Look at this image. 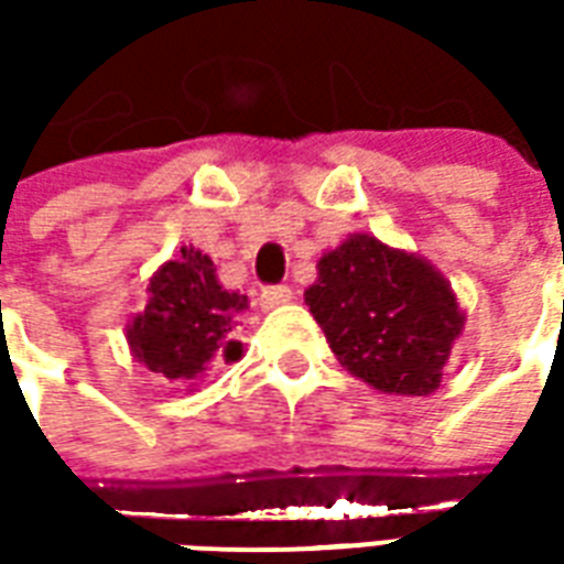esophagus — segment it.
<instances>
[{
    "mask_svg": "<svg viewBox=\"0 0 564 564\" xmlns=\"http://www.w3.org/2000/svg\"><path fill=\"white\" fill-rule=\"evenodd\" d=\"M286 302H293V290L283 286V283H278V286H265V290L259 293V305L265 307V311L286 305Z\"/></svg>",
    "mask_w": 564,
    "mask_h": 564,
    "instance_id": "esophagus-1",
    "label": "esophagus"
}]
</instances>
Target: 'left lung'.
<instances>
[{
  "label": "left lung",
  "mask_w": 564,
  "mask_h": 564,
  "mask_svg": "<svg viewBox=\"0 0 564 564\" xmlns=\"http://www.w3.org/2000/svg\"><path fill=\"white\" fill-rule=\"evenodd\" d=\"M332 354L380 392L429 395L441 387L462 314L425 259L354 235L319 259L305 293Z\"/></svg>",
  "instance_id": "obj_1"
}]
</instances>
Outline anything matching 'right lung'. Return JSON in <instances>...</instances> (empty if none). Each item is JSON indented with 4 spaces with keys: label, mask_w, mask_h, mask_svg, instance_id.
<instances>
[{
    "label": "right lung",
    "mask_w": 564,
    "mask_h": 564,
    "mask_svg": "<svg viewBox=\"0 0 564 564\" xmlns=\"http://www.w3.org/2000/svg\"><path fill=\"white\" fill-rule=\"evenodd\" d=\"M245 307L247 295L223 290L214 262L184 247L181 257L153 274L148 307L127 329L129 347L153 375L172 383L196 380L217 359H241L235 319Z\"/></svg>",
    "instance_id": "right-lung-1"
}]
</instances>
